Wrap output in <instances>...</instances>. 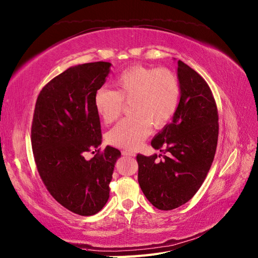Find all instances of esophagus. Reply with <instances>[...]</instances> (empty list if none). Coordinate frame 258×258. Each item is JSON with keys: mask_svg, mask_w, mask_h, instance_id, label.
<instances>
[{"mask_svg": "<svg viewBox=\"0 0 258 258\" xmlns=\"http://www.w3.org/2000/svg\"><path fill=\"white\" fill-rule=\"evenodd\" d=\"M122 155H123V156L134 157L135 156V153L134 152H131V151H126V149H124V151H122Z\"/></svg>", "mask_w": 258, "mask_h": 258, "instance_id": "obj_1", "label": "esophagus"}]
</instances>
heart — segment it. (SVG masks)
Listing matches in <instances>:
<instances>
[{"instance_id":"obj_1","label":"heart","mask_w":258,"mask_h":258,"mask_svg":"<svg viewBox=\"0 0 258 258\" xmlns=\"http://www.w3.org/2000/svg\"><path fill=\"white\" fill-rule=\"evenodd\" d=\"M114 90L101 88L94 94V106L104 123L122 115L130 102L127 117L107 134V142L121 148H135L155 128H163L175 115L181 94L180 81L168 68L133 66L113 80Z\"/></svg>"}]
</instances>
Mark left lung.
<instances>
[{
	"label": "left lung",
	"instance_id": "obj_1",
	"mask_svg": "<svg viewBox=\"0 0 258 258\" xmlns=\"http://www.w3.org/2000/svg\"><path fill=\"white\" fill-rule=\"evenodd\" d=\"M178 78L181 95L172 122L152 141V146L164 155L136 156L143 194L164 211L184 205L200 189L219 137L218 107L207 81L181 60Z\"/></svg>",
	"mask_w": 258,
	"mask_h": 258
}]
</instances>
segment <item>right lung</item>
<instances>
[{
	"label": "right lung",
	"mask_w": 258,
	"mask_h": 258,
	"mask_svg": "<svg viewBox=\"0 0 258 258\" xmlns=\"http://www.w3.org/2000/svg\"><path fill=\"white\" fill-rule=\"evenodd\" d=\"M110 66L89 62L58 75L41 89L33 115L31 141L41 180L58 203L83 217L105 206L121 156L114 147L99 148L102 134L94 94L105 82ZM92 149L97 153L87 161L84 153Z\"/></svg>",
	"instance_id": "1"
}]
</instances>
